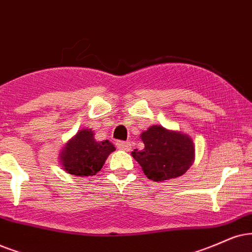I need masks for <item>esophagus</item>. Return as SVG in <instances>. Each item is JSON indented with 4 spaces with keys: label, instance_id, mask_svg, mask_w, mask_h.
I'll list each match as a JSON object with an SVG mask.
<instances>
[{
    "label": "esophagus",
    "instance_id": "34e87169",
    "mask_svg": "<svg viewBox=\"0 0 252 252\" xmlns=\"http://www.w3.org/2000/svg\"><path fill=\"white\" fill-rule=\"evenodd\" d=\"M116 146L120 150H123V151H130V149H131V145H130V143L123 142V141L116 142Z\"/></svg>",
    "mask_w": 252,
    "mask_h": 252
}]
</instances>
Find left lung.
Listing matches in <instances>:
<instances>
[{"label": "left lung", "mask_w": 252, "mask_h": 252, "mask_svg": "<svg viewBox=\"0 0 252 252\" xmlns=\"http://www.w3.org/2000/svg\"><path fill=\"white\" fill-rule=\"evenodd\" d=\"M141 138L144 149L133 150L131 155L145 176L156 183L183 176L193 164L195 149L186 133L152 126L142 132Z\"/></svg>", "instance_id": "8db88e82"}]
</instances>
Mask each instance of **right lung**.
<instances>
[{
  "label": "right lung",
  "instance_id": "right-lung-1",
  "mask_svg": "<svg viewBox=\"0 0 252 252\" xmlns=\"http://www.w3.org/2000/svg\"><path fill=\"white\" fill-rule=\"evenodd\" d=\"M115 146L106 139L97 142L91 129H82L69 139L59 155V160L67 173L78 177L95 176Z\"/></svg>",
  "mask_w": 252,
  "mask_h": 252
}]
</instances>
